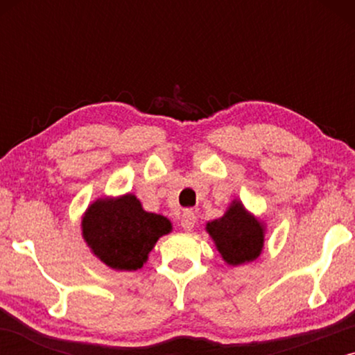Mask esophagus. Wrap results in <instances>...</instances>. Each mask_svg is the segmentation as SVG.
Instances as JSON below:
<instances>
[{"label":"esophagus","mask_w":355,"mask_h":355,"mask_svg":"<svg viewBox=\"0 0 355 355\" xmlns=\"http://www.w3.org/2000/svg\"><path fill=\"white\" fill-rule=\"evenodd\" d=\"M196 220H197L196 213H193L192 210H186L181 216V226L186 231H192V227L196 226Z\"/></svg>","instance_id":"esophagus-1"}]
</instances>
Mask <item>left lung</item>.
Wrapping results in <instances>:
<instances>
[{
  "label": "left lung",
  "mask_w": 355,
  "mask_h": 355,
  "mask_svg": "<svg viewBox=\"0 0 355 355\" xmlns=\"http://www.w3.org/2000/svg\"><path fill=\"white\" fill-rule=\"evenodd\" d=\"M207 231L227 265L249 263L263 250V223L250 215L239 200L232 202L221 218L207 223Z\"/></svg>",
  "instance_id": "left-lung-1"
}]
</instances>
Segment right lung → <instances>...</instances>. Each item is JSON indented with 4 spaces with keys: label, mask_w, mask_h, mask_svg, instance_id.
<instances>
[{
    "label": "right lung",
    "mask_w": 355,
    "mask_h": 355,
    "mask_svg": "<svg viewBox=\"0 0 355 355\" xmlns=\"http://www.w3.org/2000/svg\"><path fill=\"white\" fill-rule=\"evenodd\" d=\"M168 218L148 213L132 193L98 198L82 216V236L94 255L121 271L142 268L159 237L171 232Z\"/></svg>",
    "instance_id": "obj_1"
}]
</instances>
